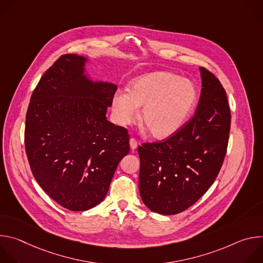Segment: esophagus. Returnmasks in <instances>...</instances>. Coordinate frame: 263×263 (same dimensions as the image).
Returning <instances> with one entry per match:
<instances>
[{
	"label": "esophagus",
	"mask_w": 263,
	"mask_h": 263,
	"mask_svg": "<svg viewBox=\"0 0 263 263\" xmlns=\"http://www.w3.org/2000/svg\"><path fill=\"white\" fill-rule=\"evenodd\" d=\"M129 142H130V147H131L132 151L137 147V144H138V143H137V140H136L135 138H133V137L130 138V141H129Z\"/></svg>",
	"instance_id": "34e87169"
}]
</instances>
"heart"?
Instances as JSON below:
<instances>
[{
  "label": "heart",
  "instance_id": "heart-1",
  "mask_svg": "<svg viewBox=\"0 0 263 263\" xmlns=\"http://www.w3.org/2000/svg\"><path fill=\"white\" fill-rule=\"evenodd\" d=\"M198 92L193 82L168 71L148 72L135 78L128 91L112 98V115L120 126L133 124L142 108L141 122L154 138L172 136L192 116Z\"/></svg>",
  "mask_w": 263,
  "mask_h": 263
}]
</instances>
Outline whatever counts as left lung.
<instances>
[{
	"instance_id": "left-lung-1",
	"label": "left lung",
	"mask_w": 263,
	"mask_h": 263,
	"mask_svg": "<svg viewBox=\"0 0 263 263\" xmlns=\"http://www.w3.org/2000/svg\"><path fill=\"white\" fill-rule=\"evenodd\" d=\"M202 90L193 119L162 142L138 146L139 194L164 215L194 205L213 184L226 155L231 114L227 95L212 72L200 67Z\"/></svg>"
}]
</instances>
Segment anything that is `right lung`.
Instances as JSON below:
<instances>
[{
    "label": "right lung",
    "instance_id": "1",
    "mask_svg": "<svg viewBox=\"0 0 263 263\" xmlns=\"http://www.w3.org/2000/svg\"><path fill=\"white\" fill-rule=\"evenodd\" d=\"M88 61L77 54L56 60L34 89L26 116L25 146L33 176L71 211L104 200L130 151L127 130L106 119L118 85L91 80Z\"/></svg>",
    "mask_w": 263,
    "mask_h": 263
}]
</instances>
